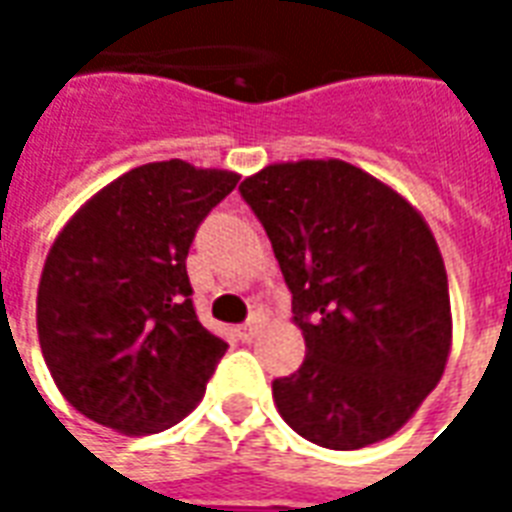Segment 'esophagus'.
<instances>
[{
    "instance_id": "obj_1",
    "label": "esophagus",
    "mask_w": 512,
    "mask_h": 512,
    "mask_svg": "<svg viewBox=\"0 0 512 512\" xmlns=\"http://www.w3.org/2000/svg\"><path fill=\"white\" fill-rule=\"evenodd\" d=\"M260 332H263V318H252V321H246L244 326H238V337H241L244 343H252Z\"/></svg>"
}]
</instances>
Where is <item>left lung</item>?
<instances>
[{
  "label": "left lung",
  "mask_w": 512,
  "mask_h": 512,
  "mask_svg": "<svg viewBox=\"0 0 512 512\" xmlns=\"http://www.w3.org/2000/svg\"><path fill=\"white\" fill-rule=\"evenodd\" d=\"M238 189L266 227L307 345L304 365L274 381L277 411L326 450L389 439L436 389L452 348L428 222L340 158L268 164Z\"/></svg>",
  "instance_id": "left-lung-1"
}]
</instances>
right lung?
<instances>
[{
    "instance_id": "obj_1",
    "label": "right lung",
    "mask_w": 512,
    "mask_h": 512,
    "mask_svg": "<svg viewBox=\"0 0 512 512\" xmlns=\"http://www.w3.org/2000/svg\"><path fill=\"white\" fill-rule=\"evenodd\" d=\"M238 178L180 158L142 164L57 233L38 285V340L79 414L147 436L200 403L227 343L197 321L186 255Z\"/></svg>"
}]
</instances>
